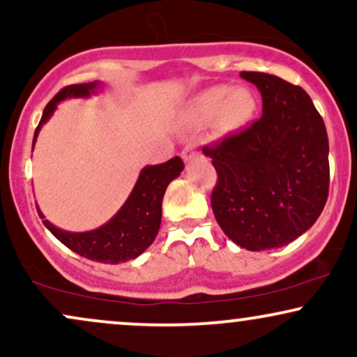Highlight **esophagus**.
Here are the masks:
<instances>
[{"label": "esophagus", "mask_w": 357, "mask_h": 357, "mask_svg": "<svg viewBox=\"0 0 357 357\" xmlns=\"http://www.w3.org/2000/svg\"><path fill=\"white\" fill-rule=\"evenodd\" d=\"M196 155H198V151L192 149V147H184L183 153H181V158H183L184 162H190L191 159L196 158Z\"/></svg>", "instance_id": "obj_1"}]
</instances>
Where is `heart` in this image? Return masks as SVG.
Returning <instances> with one entry per match:
<instances>
[{"mask_svg":"<svg viewBox=\"0 0 357 357\" xmlns=\"http://www.w3.org/2000/svg\"><path fill=\"white\" fill-rule=\"evenodd\" d=\"M258 99L253 90L231 85H216L196 96L191 104V117L208 122L220 119L228 132H235L255 117Z\"/></svg>","mask_w":357,"mask_h":357,"instance_id":"b5f03b06","label":"heart"}]
</instances>
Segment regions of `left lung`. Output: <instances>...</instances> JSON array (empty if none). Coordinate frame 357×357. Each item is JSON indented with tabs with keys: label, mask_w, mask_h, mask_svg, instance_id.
Wrapping results in <instances>:
<instances>
[{
	"label": "left lung",
	"mask_w": 357,
	"mask_h": 357,
	"mask_svg": "<svg viewBox=\"0 0 357 357\" xmlns=\"http://www.w3.org/2000/svg\"><path fill=\"white\" fill-rule=\"evenodd\" d=\"M260 90L264 116L248 129L203 147L218 184L211 208L241 248L289 245L315 223L329 195V139L304 89L264 72H241Z\"/></svg>",
	"instance_id": "left-lung-1"
}]
</instances>
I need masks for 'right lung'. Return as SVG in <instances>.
I'll use <instances>...</instances> for the list:
<instances>
[{"instance_id":"1","label":"right lung","mask_w":357,"mask_h":357,"mask_svg":"<svg viewBox=\"0 0 357 357\" xmlns=\"http://www.w3.org/2000/svg\"><path fill=\"white\" fill-rule=\"evenodd\" d=\"M102 89L99 80L89 82V84L68 85L61 89L43 110L42 121L35 130L33 147L38 137L40 129L47 124L56 110V105L67 99H87L96 96ZM184 169L181 158L174 155L169 161L162 165L142 167L129 198L122 204L121 210L110 218L107 223L90 231H67L55 227L48 220H45L43 213L38 210L40 218H43V225L53 233L56 240H60L65 247L72 252L102 264H121V261L132 260L146 252L151 247L159 227H161L162 216V198L167 184L178 178Z\"/></svg>"}]
</instances>
